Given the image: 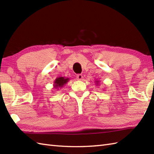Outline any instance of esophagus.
<instances>
[{"mask_svg":"<svg viewBox=\"0 0 154 154\" xmlns=\"http://www.w3.org/2000/svg\"><path fill=\"white\" fill-rule=\"evenodd\" d=\"M76 77H77V80H81L83 79V75L82 74H78Z\"/></svg>","mask_w":154,"mask_h":154,"instance_id":"1","label":"esophagus"}]
</instances>
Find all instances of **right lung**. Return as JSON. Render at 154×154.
Returning a JSON list of instances; mask_svg holds the SVG:
<instances>
[{"label": "right lung", "instance_id": "1", "mask_svg": "<svg viewBox=\"0 0 154 154\" xmlns=\"http://www.w3.org/2000/svg\"><path fill=\"white\" fill-rule=\"evenodd\" d=\"M68 79H65L64 77H59L57 78L55 81V87H61L64 85V84L66 83L68 81Z\"/></svg>", "mask_w": 154, "mask_h": 154}]
</instances>
